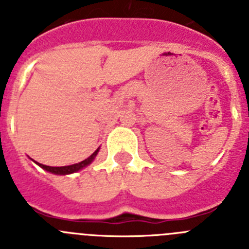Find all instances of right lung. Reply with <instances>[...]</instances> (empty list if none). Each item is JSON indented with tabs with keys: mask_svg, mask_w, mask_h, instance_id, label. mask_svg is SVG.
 <instances>
[{
	"mask_svg": "<svg viewBox=\"0 0 249 249\" xmlns=\"http://www.w3.org/2000/svg\"><path fill=\"white\" fill-rule=\"evenodd\" d=\"M98 151H100V148H97L96 151L92 153L91 156H89V158H86L85 160H82V162H80V163H76V164H71V166H63V167H51V166H45V164L42 163H38V162H36V160H34L35 163L38 164L41 168H43L45 171H47V172H51L53 173V175H59V176H66V175H72V173H76L78 172V171H81V169H83L85 167H87L89 164H91L92 162L94 160V158H96V156L98 155Z\"/></svg>",
	"mask_w": 249,
	"mask_h": 249,
	"instance_id": "1",
	"label": "right lung"
}]
</instances>
